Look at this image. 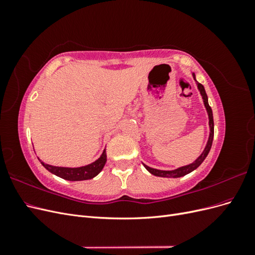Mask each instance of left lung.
<instances>
[{"mask_svg":"<svg viewBox=\"0 0 255 255\" xmlns=\"http://www.w3.org/2000/svg\"><path fill=\"white\" fill-rule=\"evenodd\" d=\"M192 78H194V80L196 81V84H197V87L200 91V95H201L202 99H203V104L205 106V110H206V113H207V116H208V127H210V135H208V139H207V142H206V145L205 148L203 150V152L200 154L199 157L194 161V163H191L189 165H186V166H182L180 168H176V169H173V170H159V169H155V168H151L149 166H146L145 164H143L144 168L148 170L151 174L153 175H156V176H160V177H173V179H175V177H181V176H184L186 175L190 172H192L194 170H196V169L201 165L203 163V160L206 158L208 152H210L211 148H212V143H213V138H214V119H213V112H212V109L211 106L208 105V99H207V95L205 92V89L203 87L202 84H200L197 80H196V75L195 73H192Z\"/></svg>","mask_w":255,"mask_h":255,"instance_id":"8db88e82","label":"left lung"}]
</instances>
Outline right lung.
I'll list each match as a JSON object with an SVG mask.
<instances>
[{
	"label": "right lung",
	"mask_w": 255,
	"mask_h": 255,
	"mask_svg": "<svg viewBox=\"0 0 255 255\" xmlns=\"http://www.w3.org/2000/svg\"><path fill=\"white\" fill-rule=\"evenodd\" d=\"M106 150L102 152L101 156H100L94 163H91L86 166H82L78 168H71V167H58V166H52L49 164H44L42 160H40L41 165L49 170L51 173L55 174L61 179L68 180V181H85L90 180L92 177L97 176L100 172L102 171V169L106 163Z\"/></svg>",
	"instance_id": "add662e5"
}]
</instances>
